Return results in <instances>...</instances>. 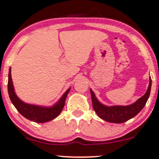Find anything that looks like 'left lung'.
I'll return each mask as SVG.
<instances>
[{"label":"left lung","mask_w":159,"mask_h":159,"mask_svg":"<svg viewBox=\"0 0 159 159\" xmlns=\"http://www.w3.org/2000/svg\"><path fill=\"white\" fill-rule=\"evenodd\" d=\"M151 87H152V79L150 78L147 92L141 98L138 99L134 103L128 105V106L114 107H107L100 103L95 97L94 93L90 89L93 108L97 115L106 121L117 124L124 123L135 117L143 109L150 95Z\"/></svg>","instance_id":"left-lung-1"}]
</instances>
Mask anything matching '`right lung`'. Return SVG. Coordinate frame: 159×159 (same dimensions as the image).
Listing matches in <instances>:
<instances>
[{
	"label": "right lung",
	"instance_id": "right-lung-1",
	"mask_svg": "<svg viewBox=\"0 0 159 159\" xmlns=\"http://www.w3.org/2000/svg\"><path fill=\"white\" fill-rule=\"evenodd\" d=\"M7 89H8V94L11 101L12 102L14 106L15 107V108L18 110V112L21 115L24 116L28 120H32L36 123H44V122L53 120L59 116V114H60L61 111L63 109L64 106H65L66 99L67 95L70 92V88L67 89L66 92L61 97L59 101L51 107H43L28 104V103L21 101L15 94L10 69L8 75V83H7Z\"/></svg>",
	"mask_w": 159,
	"mask_h": 159
}]
</instances>
